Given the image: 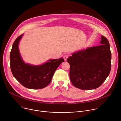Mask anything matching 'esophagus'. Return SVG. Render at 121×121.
Instances as JSON below:
<instances>
[{
    "label": "esophagus",
    "instance_id": "34e87169",
    "mask_svg": "<svg viewBox=\"0 0 121 121\" xmlns=\"http://www.w3.org/2000/svg\"><path fill=\"white\" fill-rule=\"evenodd\" d=\"M63 58H64V59L65 60V61H66L67 58H68V55H65L64 56H63Z\"/></svg>",
    "mask_w": 121,
    "mask_h": 121
}]
</instances>
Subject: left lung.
Masks as SVG:
<instances>
[{
  "instance_id": "obj_1",
  "label": "left lung",
  "mask_w": 121,
  "mask_h": 121,
  "mask_svg": "<svg viewBox=\"0 0 121 121\" xmlns=\"http://www.w3.org/2000/svg\"><path fill=\"white\" fill-rule=\"evenodd\" d=\"M112 54L107 39L101 36L100 45L72 54L67 58L69 77L75 87L82 90L99 88L109 76Z\"/></svg>"
}]
</instances>
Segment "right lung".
I'll return each mask as SVG.
<instances>
[{
	"label": "right lung",
	"instance_id": "right-lung-1",
	"mask_svg": "<svg viewBox=\"0 0 121 121\" xmlns=\"http://www.w3.org/2000/svg\"><path fill=\"white\" fill-rule=\"evenodd\" d=\"M23 34L15 40L10 53V68L15 78L24 87L30 89H41L51 82L59 65L65 61L61 58L51 59L40 65L26 64L22 59L19 43Z\"/></svg>",
	"mask_w": 121,
	"mask_h": 121
}]
</instances>
